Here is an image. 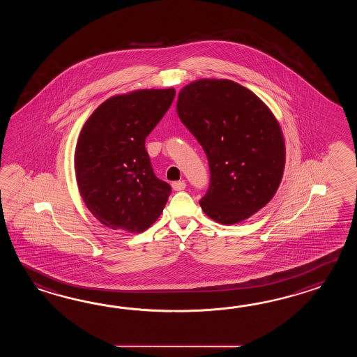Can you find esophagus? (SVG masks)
<instances>
[{
    "instance_id": "1",
    "label": "esophagus",
    "mask_w": 357,
    "mask_h": 357,
    "mask_svg": "<svg viewBox=\"0 0 357 357\" xmlns=\"http://www.w3.org/2000/svg\"><path fill=\"white\" fill-rule=\"evenodd\" d=\"M185 188H186L185 181L172 182V189L175 190V191H182V190H185Z\"/></svg>"
}]
</instances>
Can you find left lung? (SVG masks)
I'll return each instance as SVG.
<instances>
[{
  "label": "left lung",
  "instance_id": "8db88e82",
  "mask_svg": "<svg viewBox=\"0 0 357 357\" xmlns=\"http://www.w3.org/2000/svg\"><path fill=\"white\" fill-rule=\"evenodd\" d=\"M177 114L203 146L211 182L199 202L222 225H235L274 197L284 169V140L271 109L227 79H199L178 93Z\"/></svg>",
  "mask_w": 357,
  "mask_h": 357
}]
</instances>
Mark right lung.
I'll use <instances>...</instances> for the list:
<instances>
[{"label": "right lung", "instance_id": "obj_1", "mask_svg": "<svg viewBox=\"0 0 357 357\" xmlns=\"http://www.w3.org/2000/svg\"><path fill=\"white\" fill-rule=\"evenodd\" d=\"M174 88L107 99L84 123L75 149L77 188L107 227L143 232L158 220L171 186L153 172L145 139L175 98Z\"/></svg>", "mask_w": 357, "mask_h": 357}]
</instances>
